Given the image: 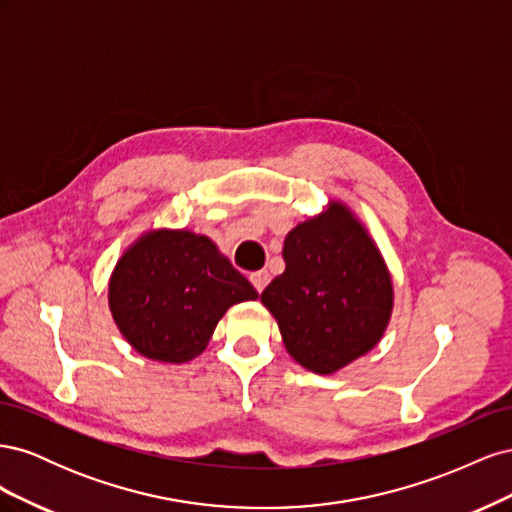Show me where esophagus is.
<instances>
[{
	"mask_svg": "<svg viewBox=\"0 0 512 512\" xmlns=\"http://www.w3.org/2000/svg\"><path fill=\"white\" fill-rule=\"evenodd\" d=\"M250 280H252V284H254V288L258 290V292H262L267 288V284H269V271H254L252 275H250Z\"/></svg>",
	"mask_w": 512,
	"mask_h": 512,
	"instance_id": "34e87169",
	"label": "esophagus"
}]
</instances>
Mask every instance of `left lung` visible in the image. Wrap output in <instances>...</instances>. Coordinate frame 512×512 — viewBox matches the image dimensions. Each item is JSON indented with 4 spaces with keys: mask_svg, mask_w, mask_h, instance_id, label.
<instances>
[{
    "mask_svg": "<svg viewBox=\"0 0 512 512\" xmlns=\"http://www.w3.org/2000/svg\"><path fill=\"white\" fill-rule=\"evenodd\" d=\"M286 269L260 294L301 367L331 376L382 339L393 314V280L374 237L356 213L329 200L294 226Z\"/></svg>",
    "mask_w": 512,
    "mask_h": 512,
    "instance_id": "obj_1",
    "label": "left lung"
}]
</instances>
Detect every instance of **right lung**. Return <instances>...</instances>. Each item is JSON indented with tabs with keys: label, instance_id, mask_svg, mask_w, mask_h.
I'll use <instances>...</instances> for the list:
<instances>
[{
	"label": "right lung",
	"instance_id": "obj_1",
	"mask_svg": "<svg viewBox=\"0 0 512 512\" xmlns=\"http://www.w3.org/2000/svg\"><path fill=\"white\" fill-rule=\"evenodd\" d=\"M256 288L207 235L149 228L108 277V309L126 342L151 361L188 363L203 354L232 305Z\"/></svg>",
	"mask_w": 512,
	"mask_h": 512
}]
</instances>
